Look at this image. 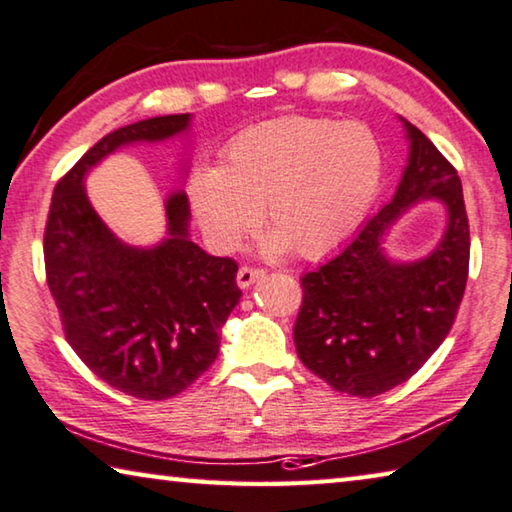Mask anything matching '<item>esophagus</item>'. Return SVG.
Returning a JSON list of instances; mask_svg holds the SVG:
<instances>
[{"mask_svg": "<svg viewBox=\"0 0 512 512\" xmlns=\"http://www.w3.org/2000/svg\"><path fill=\"white\" fill-rule=\"evenodd\" d=\"M259 278H264V271L262 269H250V266H241L239 273H237V285L241 289H248Z\"/></svg>", "mask_w": 512, "mask_h": 512, "instance_id": "34e87169", "label": "esophagus"}]
</instances>
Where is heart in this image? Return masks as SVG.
Wrapping results in <instances>:
<instances>
[{
  "label": "heart",
  "mask_w": 512,
  "mask_h": 512,
  "mask_svg": "<svg viewBox=\"0 0 512 512\" xmlns=\"http://www.w3.org/2000/svg\"><path fill=\"white\" fill-rule=\"evenodd\" d=\"M380 177L383 152L367 125L287 116L234 136L221 168L193 173L189 200L216 246H237L264 207L275 227L266 253L321 257L362 223Z\"/></svg>",
  "instance_id": "1"
}]
</instances>
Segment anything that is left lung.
Instances as JSON below:
<instances>
[{"instance_id": "obj_1", "label": "left lung", "mask_w": 512, "mask_h": 512, "mask_svg": "<svg viewBox=\"0 0 512 512\" xmlns=\"http://www.w3.org/2000/svg\"><path fill=\"white\" fill-rule=\"evenodd\" d=\"M399 120L408 164L392 200L300 280L303 305L294 326L300 362L337 392L362 399L405 383L440 348L469 271V223L456 168L426 134ZM419 201L445 207L443 239L424 258L396 260L386 253V237Z\"/></svg>"}]
</instances>
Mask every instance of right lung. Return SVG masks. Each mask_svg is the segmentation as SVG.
Segmentation results:
<instances>
[{
  "mask_svg": "<svg viewBox=\"0 0 512 512\" xmlns=\"http://www.w3.org/2000/svg\"><path fill=\"white\" fill-rule=\"evenodd\" d=\"M189 129L191 113H177L104 136L56 184L45 227L47 287L68 344L97 378L143 401L170 399L212 367L218 332L241 298L239 266L191 241L182 189L164 202L166 237L129 246L93 209L86 175L113 152Z\"/></svg>",
  "mask_w": 512,
  "mask_h": 512,
  "instance_id": "1",
  "label": "right lung"
}]
</instances>
